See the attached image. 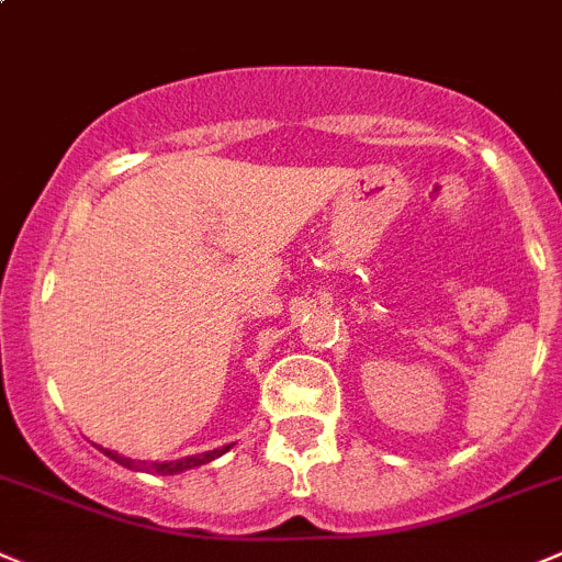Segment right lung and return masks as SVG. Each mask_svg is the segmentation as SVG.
Here are the masks:
<instances>
[{
	"mask_svg": "<svg viewBox=\"0 0 562 562\" xmlns=\"http://www.w3.org/2000/svg\"><path fill=\"white\" fill-rule=\"evenodd\" d=\"M102 449V447H99ZM233 449V443L229 447H222V449H213V452H202V454H188V458H180V460H155V463H146V460H130L124 458V454L119 452H110V449H102V454H108L110 460H115L119 465H124V469H133V471H151V474H182V471H191V469H199V465L210 463V460L222 458L224 452H229Z\"/></svg>",
	"mask_w": 562,
	"mask_h": 562,
	"instance_id": "1",
	"label": "right lung"
}]
</instances>
